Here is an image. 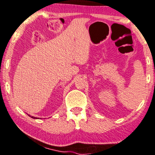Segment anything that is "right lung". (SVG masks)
<instances>
[{
	"label": "right lung",
	"instance_id": "right-lung-1",
	"mask_svg": "<svg viewBox=\"0 0 155 155\" xmlns=\"http://www.w3.org/2000/svg\"><path fill=\"white\" fill-rule=\"evenodd\" d=\"M28 116H30L31 117V118H33V119H38V118H37V117H32V116H31V115H29L28 114Z\"/></svg>",
	"mask_w": 155,
	"mask_h": 155
}]
</instances>
